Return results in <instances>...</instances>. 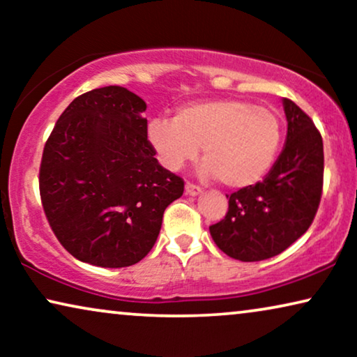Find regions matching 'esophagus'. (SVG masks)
Masks as SVG:
<instances>
[{"label": "esophagus", "instance_id": "obj_1", "mask_svg": "<svg viewBox=\"0 0 357 357\" xmlns=\"http://www.w3.org/2000/svg\"><path fill=\"white\" fill-rule=\"evenodd\" d=\"M185 192H187L190 197H197V195L202 193V188H199L198 185L187 182V185H185Z\"/></svg>", "mask_w": 357, "mask_h": 357}]
</instances>
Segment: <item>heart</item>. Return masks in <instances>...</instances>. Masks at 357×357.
Here are the masks:
<instances>
[{
	"label": "heart",
	"instance_id": "b5f03b06",
	"mask_svg": "<svg viewBox=\"0 0 357 357\" xmlns=\"http://www.w3.org/2000/svg\"><path fill=\"white\" fill-rule=\"evenodd\" d=\"M146 136L167 169L193 160L203 146L202 172L243 188L270 172L281 148L282 125L270 107L218 99L182 105L174 119H151Z\"/></svg>",
	"mask_w": 357,
	"mask_h": 357
}]
</instances>
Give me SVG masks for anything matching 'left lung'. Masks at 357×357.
<instances>
[{"instance_id":"obj_1","label":"left lung","mask_w":357,"mask_h":357,"mask_svg":"<svg viewBox=\"0 0 357 357\" xmlns=\"http://www.w3.org/2000/svg\"><path fill=\"white\" fill-rule=\"evenodd\" d=\"M286 144L261 182L227 195L226 218L209 226L216 245L241 261L284 252L314 221L324 187V141L314 121L282 99Z\"/></svg>"}]
</instances>
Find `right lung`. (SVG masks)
Listing matches in <instances>:
<instances>
[{"label":"right lung","mask_w":357,"mask_h":357,"mask_svg":"<svg viewBox=\"0 0 357 357\" xmlns=\"http://www.w3.org/2000/svg\"><path fill=\"white\" fill-rule=\"evenodd\" d=\"M146 102L120 86L76 97L42 154L40 198L52 231L79 261L131 266L158 241L183 180L154 158Z\"/></svg>","instance_id":"1"}]
</instances>
